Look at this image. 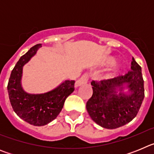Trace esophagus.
<instances>
[{"instance_id": "1", "label": "esophagus", "mask_w": 154, "mask_h": 154, "mask_svg": "<svg viewBox=\"0 0 154 154\" xmlns=\"http://www.w3.org/2000/svg\"><path fill=\"white\" fill-rule=\"evenodd\" d=\"M88 82V75H84L79 79V80H77L75 82V86L79 87L80 85H83V84H85Z\"/></svg>"}]
</instances>
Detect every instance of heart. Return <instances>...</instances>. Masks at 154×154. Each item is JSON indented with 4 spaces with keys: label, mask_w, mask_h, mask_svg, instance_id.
<instances>
[{
    "label": "heart",
    "mask_w": 154,
    "mask_h": 154,
    "mask_svg": "<svg viewBox=\"0 0 154 154\" xmlns=\"http://www.w3.org/2000/svg\"><path fill=\"white\" fill-rule=\"evenodd\" d=\"M115 62H116V60L114 59L113 58H109L108 59L106 60V64L107 65H112V64L115 63ZM118 68H115V69H114V70H116Z\"/></svg>",
    "instance_id": "1"
}]
</instances>
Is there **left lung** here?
I'll return each instance as SVG.
<instances>
[{"instance_id": "obj_1", "label": "left lung", "mask_w": 154, "mask_h": 154, "mask_svg": "<svg viewBox=\"0 0 154 154\" xmlns=\"http://www.w3.org/2000/svg\"><path fill=\"white\" fill-rule=\"evenodd\" d=\"M92 96L86 103L91 119L106 129H116L136 117L144 99L141 67L133 58L131 71L123 76L92 81Z\"/></svg>"}]
</instances>
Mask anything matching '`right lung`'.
<instances>
[{
	"instance_id": "right-lung-1",
	"label": "right lung",
	"mask_w": 154,
	"mask_h": 154,
	"mask_svg": "<svg viewBox=\"0 0 154 154\" xmlns=\"http://www.w3.org/2000/svg\"><path fill=\"white\" fill-rule=\"evenodd\" d=\"M42 45L38 44L20 58L11 74L8 92L14 111L23 120L41 126L55 119L63 108L68 96L74 91L75 81L65 80L55 89L44 93H28L23 89V67L36 55Z\"/></svg>"
}]
</instances>
